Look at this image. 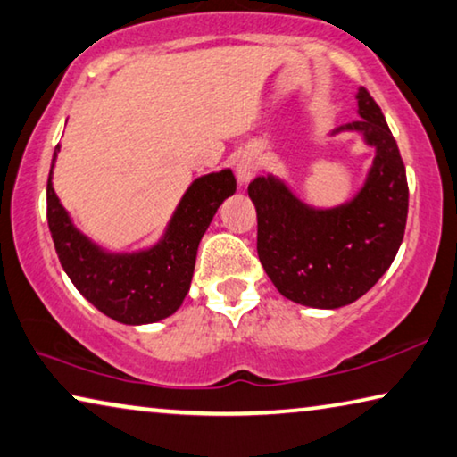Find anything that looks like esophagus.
Wrapping results in <instances>:
<instances>
[{"instance_id":"esophagus-1","label":"esophagus","mask_w":457,"mask_h":457,"mask_svg":"<svg viewBox=\"0 0 457 457\" xmlns=\"http://www.w3.org/2000/svg\"><path fill=\"white\" fill-rule=\"evenodd\" d=\"M234 170H236V179H237V183H240V185H248L250 180L254 179L256 170H258V162H256V158L252 156V154H242V156L237 158V161H236Z\"/></svg>"}]
</instances>
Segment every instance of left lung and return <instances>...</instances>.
Masks as SVG:
<instances>
[{
  "label": "left lung",
  "mask_w": 457,
  "mask_h": 457,
  "mask_svg": "<svg viewBox=\"0 0 457 457\" xmlns=\"http://www.w3.org/2000/svg\"><path fill=\"white\" fill-rule=\"evenodd\" d=\"M360 120L331 136L360 134L374 150L360 189L337 205L303 201L278 175L256 177L248 195L258 215V258L278 293L299 305L339 309L380 280L401 248L409 212L407 172L380 107L364 87Z\"/></svg>",
  "instance_id": "1"
}]
</instances>
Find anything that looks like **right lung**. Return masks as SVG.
<instances>
[{"mask_svg": "<svg viewBox=\"0 0 457 457\" xmlns=\"http://www.w3.org/2000/svg\"><path fill=\"white\" fill-rule=\"evenodd\" d=\"M54 148L46 185L48 228L61 264L72 285L93 307L126 325L162 321L189 293L203 234L223 201L236 193L229 169L197 177L187 187L154 244L140 250H107L75 226L53 187Z\"/></svg>", "mask_w": 457, "mask_h": 457, "instance_id": "obj_1", "label": "right lung"}]
</instances>
